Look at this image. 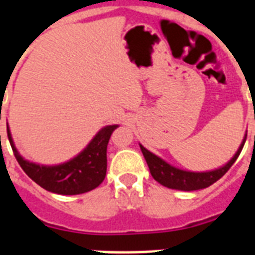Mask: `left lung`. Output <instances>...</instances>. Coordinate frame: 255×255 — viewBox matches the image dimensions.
I'll return each instance as SVG.
<instances>
[{
	"label": "left lung",
	"mask_w": 255,
	"mask_h": 255,
	"mask_svg": "<svg viewBox=\"0 0 255 255\" xmlns=\"http://www.w3.org/2000/svg\"><path fill=\"white\" fill-rule=\"evenodd\" d=\"M246 136H248V133H245V137L242 140L241 145L238 148V151L236 152V155L225 165H222L217 169L206 170V172H190V170L180 169V168L170 165L169 163H167L165 160H163L159 156H156L155 153L149 152L141 144H140V149L143 152L144 159H145L148 168L151 170L152 177L155 178L156 181L160 182L161 185L167 186V188H170V189L190 192V190L208 188L217 180H220L230 169V167L236 163V160H237V157L241 153L242 148H244Z\"/></svg>",
	"instance_id": "1"
}]
</instances>
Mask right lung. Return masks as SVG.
<instances>
[{
  "mask_svg": "<svg viewBox=\"0 0 255 255\" xmlns=\"http://www.w3.org/2000/svg\"><path fill=\"white\" fill-rule=\"evenodd\" d=\"M118 127V124L103 127L83 151L58 165H41L23 159L14 145L9 126L7 137L18 164L33 181L53 193L73 196L90 192L103 182L107 172L108 140Z\"/></svg>",
  "mask_w": 255,
  "mask_h": 255,
  "instance_id": "add662e5",
  "label": "right lung"
}]
</instances>
